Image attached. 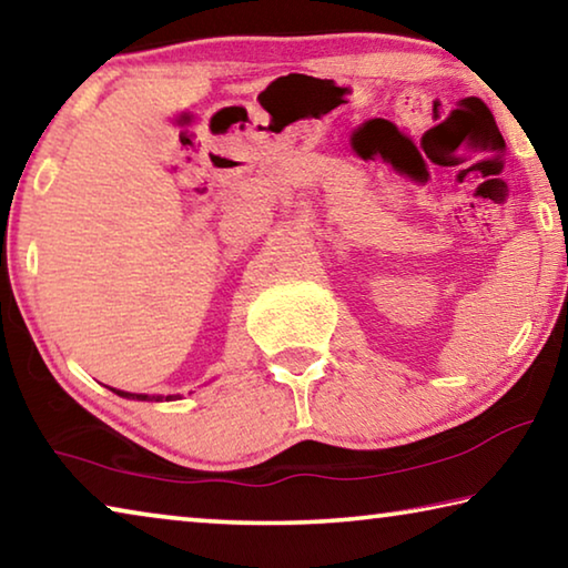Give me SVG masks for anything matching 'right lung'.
Here are the masks:
<instances>
[{"label": "right lung", "instance_id": "1", "mask_svg": "<svg viewBox=\"0 0 568 568\" xmlns=\"http://www.w3.org/2000/svg\"><path fill=\"white\" fill-rule=\"evenodd\" d=\"M110 390H114V388H110ZM118 393V396H122V398H132V400H172V398H178V396H168V398H162V396H145V393H124V390H114Z\"/></svg>", "mask_w": 568, "mask_h": 568}]
</instances>
